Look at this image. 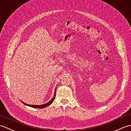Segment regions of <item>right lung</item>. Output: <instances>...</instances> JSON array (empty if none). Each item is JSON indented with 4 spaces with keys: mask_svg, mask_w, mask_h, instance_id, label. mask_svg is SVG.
Masks as SVG:
<instances>
[{
    "mask_svg": "<svg viewBox=\"0 0 131 131\" xmlns=\"http://www.w3.org/2000/svg\"><path fill=\"white\" fill-rule=\"evenodd\" d=\"M55 95H56V89H55V92H54V96H53V98L50 101H49L48 102V103H46V104H42V105H29V104H26V103H24V102H22L23 104H24V105H27V106H29V107H33V108H39V109H41V108H45V107H47V106H48V105H50V104H52V103L53 102V100H54V98H55Z\"/></svg>",
    "mask_w": 131,
    "mask_h": 131,
    "instance_id": "add662e5",
    "label": "right lung"
}]
</instances>
